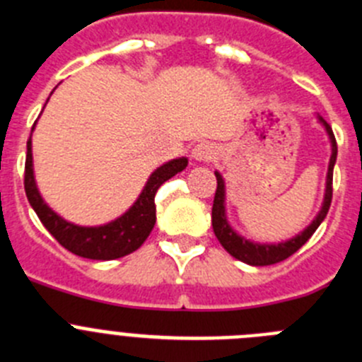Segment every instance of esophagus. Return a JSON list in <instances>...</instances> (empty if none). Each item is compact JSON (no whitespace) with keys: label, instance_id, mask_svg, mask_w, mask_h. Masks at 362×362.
<instances>
[{"label":"esophagus","instance_id":"34e87169","mask_svg":"<svg viewBox=\"0 0 362 362\" xmlns=\"http://www.w3.org/2000/svg\"><path fill=\"white\" fill-rule=\"evenodd\" d=\"M216 146L212 145V143H199V145L194 146V150H192V158L196 159V161H212L214 158H216Z\"/></svg>","mask_w":362,"mask_h":362}]
</instances>
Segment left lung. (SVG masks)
Here are the masks:
<instances>
[{
    "mask_svg": "<svg viewBox=\"0 0 362 362\" xmlns=\"http://www.w3.org/2000/svg\"><path fill=\"white\" fill-rule=\"evenodd\" d=\"M319 121L325 124L326 132L330 136L332 141V158L330 165H328V175H326V192H325V203H322L321 212L317 214V217L312 221V225L300 232L299 235H296L293 239L286 243H279V245H257V243L246 241L245 238L238 235L233 232L232 226L228 225L225 214V181L221 177L219 172H216L217 177V188L216 196H214V206H212V228L216 238L219 239V243L223 245L226 252H228L232 257L239 259L243 263L252 264V267H267V264H276L288 259L290 255L296 254L300 246L305 245L310 238L313 235V232L319 228L322 221H325L326 214L330 210L332 204V194H334V188H332V181H334V165L335 159H337V141H335V136L332 132V127L319 116Z\"/></svg>",
    "mask_w": 362,
    "mask_h": 362,
    "instance_id": "obj_1",
    "label": "left lung"
}]
</instances>
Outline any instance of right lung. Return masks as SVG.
I'll use <instances>...</instances> for the list:
<instances>
[{
  "label": "right lung",
  "instance_id": "1",
  "mask_svg": "<svg viewBox=\"0 0 362 362\" xmlns=\"http://www.w3.org/2000/svg\"><path fill=\"white\" fill-rule=\"evenodd\" d=\"M187 165V158H179L159 166L158 170L150 175L141 196L137 197L132 209L117 217L116 221L103 226H78L62 219L41 199L36 181H34V172H32V145L28 137L27 159H25V194L45 228L52 233V238L63 248L79 257L110 261V259L132 254L146 241L156 225V203H153L156 192L165 181L174 177L177 172L185 170Z\"/></svg>",
  "mask_w": 362,
  "mask_h": 362
}]
</instances>
